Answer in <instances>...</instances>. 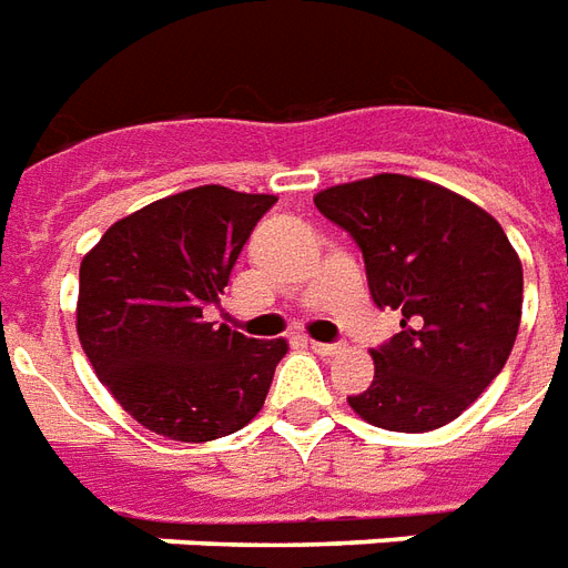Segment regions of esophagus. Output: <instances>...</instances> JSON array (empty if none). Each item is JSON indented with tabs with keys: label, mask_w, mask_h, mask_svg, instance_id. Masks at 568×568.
<instances>
[{
	"label": "esophagus",
	"mask_w": 568,
	"mask_h": 568,
	"mask_svg": "<svg viewBox=\"0 0 568 568\" xmlns=\"http://www.w3.org/2000/svg\"><path fill=\"white\" fill-rule=\"evenodd\" d=\"M310 348L318 352V355H339V352H343L339 343H318V339H310Z\"/></svg>",
	"instance_id": "34e87169"
}]
</instances>
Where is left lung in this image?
Instances as JSON below:
<instances>
[{"instance_id": "1", "label": "left lung", "mask_w": 568, "mask_h": 568, "mask_svg": "<svg viewBox=\"0 0 568 568\" xmlns=\"http://www.w3.org/2000/svg\"><path fill=\"white\" fill-rule=\"evenodd\" d=\"M313 201L361 246L373 301L403 313L400 334L369 352L373 385L348 406L394 434L455 422L518 337L524 267L503 225L452 189L406 174L327 186Z\"/></svg>"}]
</instances>
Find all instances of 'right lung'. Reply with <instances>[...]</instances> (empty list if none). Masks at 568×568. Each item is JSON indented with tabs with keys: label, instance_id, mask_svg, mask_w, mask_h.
I'll use <instances>...</instances> for the list:
<instances>
[{
	"label": "right lung",
	"instance_id": "right-lung-1",
	"mask_svg": "<svg viewBox=\"0 0 568 568\" xmlns=\"http://www.w3.org/2000/svg\"><path fill=\"white\" fill-rule=\"evenodd\" d=\"M276 195L195 186L134 210L81 262L78 339L134 422L178 443H210L262 413L280 339L204 318Z\"/></svg>",
	"mask_w": 568,
	"mask_h": 568
}]
</instances>
